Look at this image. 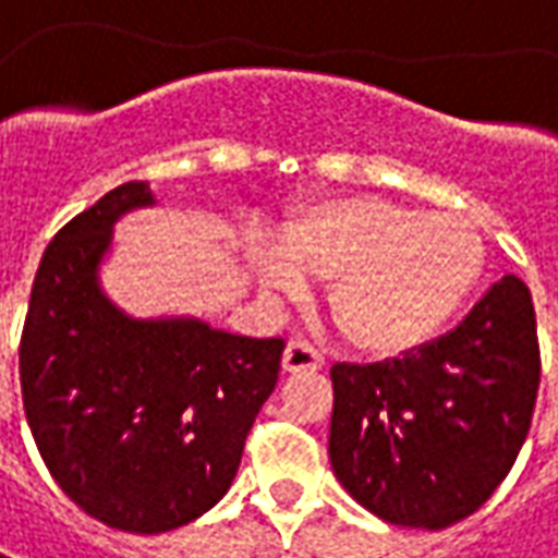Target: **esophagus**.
Here are the masks:
<instances>
[{
  "instance_id": "obj_1",
  "label": "esophagus",
  "mask_w": 558,
  "mask_h": 558,
  "mask_svg": "<svg viewBox=\"0 0 558 558\" xmlns=\"http://www.w3.org/2000/svg\"><path fill=\"white\" fill-rule=\"evenodd\" d=\"M282 367L288 374H306V371H322L325 359L316 345L306 343V340H291L286 345V355H282Z\"/></svg>"
}]
</instances>
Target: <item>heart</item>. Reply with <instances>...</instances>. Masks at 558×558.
I'll list each match as a JSON object with an SVG mask.
<instances>
[{
  "label": "heart",
  "instance_id": "1",
  "mask_svg": "<svg viewBox=\"0 0 558 558\" xmlns=\"http://www.w3.org/2000/svg\"><path fill=\"white\" fill-rule=\"evenodd\" d=\"M260 286L301 294L306 276L333 279L328 310L364 355L428 343L474 294L483 240L459 215H422L376 197L325 199L288 221L279 252L255 255Z\"/></svg>",
  "mask_w": 558,
  "mask_h": 558
}]
</instances>
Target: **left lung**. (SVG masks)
Masks as SVG:
<instances>
[{"mask_svg":"<svg viewBox=\"0 0 558 558\" xmlns=\"http://www.w3.org/2000/svg\"><path fill=\"white\" fill-rule=\"evenodd\" d=\"M328 456L374 517L447 529L489 501L520 456L541 383L532 294L505 276L456 328L376 364H333Z\"/></svg>","mask_w":558,"mask_h":558,"instance_id":"8db88e82","label":"left lung"}]
</instances>
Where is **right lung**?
I'll list each match as a JSON object with an SVG mask.
<instances>
[{
  "mask_svg": "<svg viewBox=\"0 0 558 558\" xmlns=\"http://www.w3.org/2000/svg\"><path fill=\"white\" fill-rule=\"evenodd\" d=\"M142 206H155L148 182H126L57 230L29 294L21 389L60 489L118 532L160 535L225 498L286 340L121 313L99 264L114 221Z\"/></svg>",
  "mask_w": 558,
  "mask_h": 558,
  "instance_id": "right-lung-1",
  "label": "right lung"
}]
</instances>
